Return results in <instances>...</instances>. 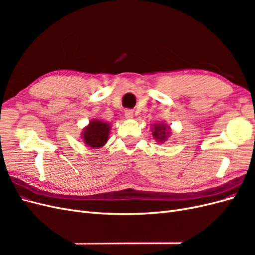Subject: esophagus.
<instances>
[{"label":"esophagus","instance_id":"esophagus-1","mask_svg":"<svg viewBox=\"0 0 255 255\" xmlns=\"http://www.w3.org/2000/svg\"><path fill=\"white\" fill-rule=\"evenodd\" d=\"M125 116H126V118H128V119H132V118H133V116H134L133 111L127 110V111H126V113H125Z\"/></svg>","mask_w":255,"mask_h":255}]
</instances>
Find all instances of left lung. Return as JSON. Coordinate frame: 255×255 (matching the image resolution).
<instances>
[{"instance_id":"8db88e82","label":"left lung","mask_w":255,"mask_h":255,"mask_svg":"<svg viewBox=\"0 0 255 255\" xmlns=\"http://www.w3.org/2000/svg\"><path fill=\"white\" fill-rule=\"evenodd\" d=\"M171 134L170 127L165 125L164 122L156 123V125H153L152 127V135L154 139H156L158 142H165L169 136Z\"/></svg>"}]
</instances>
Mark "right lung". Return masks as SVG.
Listing matches in <instances>:
<instances>
[{"label": "right lung", "mask_w": 255, "mask_h": 255, "mask_svg": "<svg viewBox=\"0 0 255 255\" xmlns=\"http://www.w3.org/2000/svg\"><path fill=\"white\" fill-rule=\"evenodd\" d=\"M110 132L111 126L109 122L94 119L89 122L87 127H85L82 133V139L90 148L99 149L105 145L109 140Z\"/></svg>", "instance_id": "add662e5"}]
</instances>
